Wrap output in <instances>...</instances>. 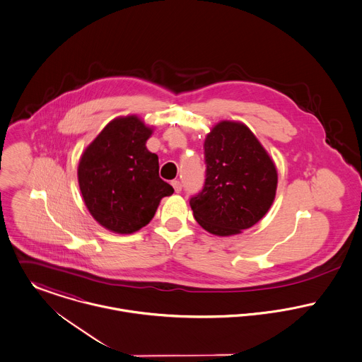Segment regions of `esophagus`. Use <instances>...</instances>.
Returning a JSON list of instances; mask_svg holds the SVG:
<instances>
[{
  "instance_id": "obj_1",
  "label": "esophagus",
  "mask_w": 362,
  "mask_h": 362,
  "mask_svg": "<svg viewBox=\"0 0 362 362\" xmlns=\"http://www.w3.org/2000/svg\"><path fill=\"white\" fill-rule=\"evenodd\" d=\"M171 185H173V188H174V191H175V192H181V189H182V185H181V182H180L178 180H174V181H171Z\"/></svg>"
}]
</instances>
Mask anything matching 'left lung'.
Listing matches in <instances>:
<instances>
[{"mask_svg":"<svg viewBox=\"0 0 362 362\" xmlns=\"http://www.w3.org/2000/svg\"><path fill=\"white\" fill-rule=\"evenodd\" d=\"M206 180L189 201L195 220L214 235H234L250 228L272 206L277 171L251 129L221 121L205 139Z\"/></svg>","mask_w":362,"mask_h":362,"instance_id":"left-lung-1","label":"left lung"}]
</instances>
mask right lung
<instances>
[{
  "label": "right lung",
  "mask_w": 362,
  "mask_h": 362,
  "mask_svg": "<svg viewBox=\"0 0 362 362\" xmlns=\"http://www.w3.org/2000/svg\"><path fill=\"white\" fill-rule=\"evenodd\" d=\"M152 128L136 115L104 127L79 160L85 205L104 228L131 234L145 227L174 189L158 177V157L146 149Z\"/></svg>",
  "instance_id": "obj_1"
}]
</instances>
